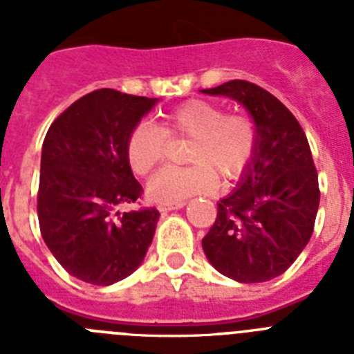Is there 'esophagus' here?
<instances>
[{"label":"esophagus","mask_w":354,"mask_h":354,"mask_svg":"<svg viewBox=\"0 0 354 354\" xmlns=\"http://www.w3.org/2000/svg\"><path fill=\"white\" fill-rule=\"evenodd\" d=\"M184 205H186V202H179V204H161L158 205V209L161 214H167V212L175 211V209H183Z\"/></svg>","instance_id":"34e87169"}]
</instances>
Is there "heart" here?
Returning a JSON list of instances; mask_svg holds the SVG:
<instances>
[{
    "instance_id": "obj_1",
    "label": "heart",
    "mask_w": 354,
    "mask_h": 354,
    "mask_svg": "<svg viewBox=\"0 0 354 354\" xmlns=\"http://www.w3.org/2000/svg\"><path fill=\"white\" fill-rule=\"evenodd\" d=\"M192 138L187 161L192 167L162 168L147 184L156 204H179L189 196L207 195L243 175L257 149V127L246 115L225 113L220 104L192 99L168 111L162 127L142 122L127 138V161L134 174L147 175L167 154L168 137Z\"/></svg>"
}]
</instances>
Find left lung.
Listing matches in <instances>:
<instances>
[{
  "label": "left lung",
  "instance_id": "left-lung-1",
  "mask_svg": "<svg viewBox=\"0 0 354 354\" xmlns=\"http://www.w3.org/2000/svg\"><path fill=\"white\" fill-rule=\"evenodd\" d=\"M202 92L243 104L257 127L252 162L218 202L202 248L225 277L268 282L289 270L314 232L321 193L310 147L296 117L259 84L232 80Z\"/></svg>",
  "mask_w": 354,
  "mask_h": 354
}]
</instances>
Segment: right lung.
Returning <instances> with one entry per match:
<instances>
[{
	"mask_svg": "<svg viewBox=\"0 0 354 354\" xmlns=\"http://www.w3.org/2000/svg\"><path fill=\"white\" fill-rule=\"evenodd\" d=\"M158 99L101 88L72 102L42 145L37 196L40 234L72 277L111 286L145 257L159 211L120 212L142 196L127 138Z\"/></svg>",
	"mask_w": 354,
	"mask_h": 354,
	"instance_id": "add662e5",
	"label": "right lung"
}]
</instances>
